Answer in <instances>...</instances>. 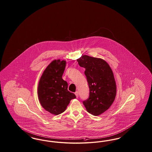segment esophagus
Wrapping results in <instances>:
<instances>
[{
	"label": "esophagus",
	"instance_id": "34e87169",
	"mask_svg": "<svg viewBox=\"0 0 152 152\" xmlns=\"http://www.w3.org/2000/svg\"><path fill=\"white\" fill-rule=\"evenodd\" d=\"M75 95H76V97L78 98V97H79V92L77 91H76V92L75 93Z\"/></svg>",
	"mask_w": 152,
	"mask_h": 152
}]
</instances>
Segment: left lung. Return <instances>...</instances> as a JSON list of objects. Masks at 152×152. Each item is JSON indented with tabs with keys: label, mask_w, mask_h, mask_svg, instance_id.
<instances>
[{
	"label": "left lung",
	"mask_w": 152,
	"mask_h": 152,
	"mask_svg": "<svg viewBox=\"0 0 152 152\" xmlns=\"http://www.w3.org/2000/svg\"><path fill=\"white\" fill-rule=\"evenodd\" d=\"M77 61L85 69L89 87V97L83 104L88 113L99 115L109 109L115 98L116 86L112 69L106 61L86 55Z\"/></svg>",
	"instance_id": "1"
}]
</instances>
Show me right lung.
I'll list each match as a JSON object with an SVG mask.
<instances>
[{"instance_id": "add662e5", "label": "right lung", "mask_w": 152, "mask_h": 152, "mask_svg": "<svg viewBox=\"0 0 152 152\" xmlns=\"http://www.w3.org/2000/svg\"><path fill=\"white\" fill-rule=\"evenodd\" d=\"M66 61L54 60L43 71L38 86V96L43 107L53 115L63 113L72 99L76 98L68 91L67 81L62 79Z\"/></svg>"}]
</instances>
